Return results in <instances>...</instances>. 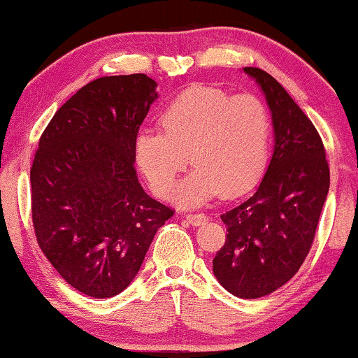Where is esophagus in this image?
<instances>
[{"label": "esophagus", "instance_id": "1", "mask_svg": "<svg viewBox=\"0 0 358 358\" xmlns=\"http://www.w3.org/2000/svg\"><path fill=\"white\" fill-rule=\"evenodd\" d=\"M184 217L190 224H194V227H200V224H205V223H207V220H208L203 213H187V215H184Z\"/></svg>", "mask_w": 358, "mask_h": 358}]
</instances>
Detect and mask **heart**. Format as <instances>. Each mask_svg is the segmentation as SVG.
Segmentation results:
<instances>
[{"instance_id":"heart-1","label":"heart","mask_w":358,"mask_h":358,"mask_svg":"<svg viewBox=\"0 0 358 358\" xmlns=\"http://www.w3.org/2000/svg\"><path fill=\"white\" fill-rule=\"evenodd\" d=\"M161 131H140L135 161L161 199L173 194L187 161L195 164L176 199L195 207L222 190L234 197L261 178L271 146V115L256 96L192 86L159 114ZM189 158H187V155Z\"/></svg>"}]
</instances>
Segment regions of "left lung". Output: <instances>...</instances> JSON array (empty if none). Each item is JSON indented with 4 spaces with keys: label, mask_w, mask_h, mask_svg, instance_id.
<instances>
[{
    "label": "left lung",
    "mask_w": 358,
    "mask_h": 358,
    "mask_svg": "<svg viewBox=\"0 0 358 358\" xmlns=\"http://www.w3.org/2000/svg\"><path fill=\"white\" fill-rule=\"evenodd\" d=\"M244 73L266 94L275 143L254 195L222 215L228 233L213 273L248 300L285 285L305 262L329 192V164L315 125L280 83L261 68Z\"/></svg>",
    "instance_id": "left-lung-1"
}]
</instances>
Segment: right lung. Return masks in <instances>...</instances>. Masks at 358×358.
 I'll return each mask as SVG.
<instances>
[{
	"label": "right lung",
	"mask_w": 358,
	"mask_h": 358,
	"mask_svg": "<svg viewBox=\"0 0 358 358\" xmlns=\"http://www.w3.org/2000/svg\"><path fill=\"white\" fill-rule=\"evenodd\" d=\"M156 81L143 73L87 83L55 112L31 168L37 243L78 292L119 295L174 215L136 178L135 138Z\"/></svg>",
	"instance_id": "add662e5"
}]
</instances>
